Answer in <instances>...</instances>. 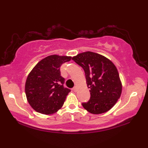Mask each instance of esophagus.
<instances>
[{
  "label": "esophagus",
  "mask_w": 148,
  "mask_h": 148,
  "mask_svg": "<svg viewBox=\"0 0 148 148\" xmlns=\"http://www.w3.org/2000/svg\"><path fill=\"white\" fill-rule=\"evenodd\" d=\"M76 89H77L76 87H73V89H72V90H73L74 91H76Z\"/></svg>",
  "instance_id": "esophagus-1"
}]
</instances>
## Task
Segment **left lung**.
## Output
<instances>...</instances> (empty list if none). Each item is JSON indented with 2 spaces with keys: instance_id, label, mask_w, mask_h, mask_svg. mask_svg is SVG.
<instances>
[{
  "instance_id": "1",
  "label": "left lung",
  "mask_w": 148,
  "mask_h": 148,
  "mask_svg": "<svg viewBox=\"0 0 148 148\" xmlns=\"http://www.w3.org/2000/svg\"><path fill=\"white\" fill-rule=\"evenodd\" d=\"M72 60L82 66L90 89L89 101L82 106L90 113L101 114L113 107L121 96L122 84L115 64L102 55L91 51L77 54Z\"/></svg>"
}]
</instances>
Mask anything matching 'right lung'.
<instances>
[{
	"label": "right lung",
	"mask_w": 148,
	"mask_h": 148,
	"mask_svg": "<svg viewBox=\"0 0 148 148\" xmlns=\"http://www.w3.org/2000/svg\"><path fill=\"white\" fill-rule=\"evenodd\" d=\"M72 57L52 55L39 61L26 80L25 91L27 101L35 111L49 115L62 106L71 90L64 88V78L60 67Z\"/></svg>",
	"instance_id": "right-lung-1"
}]
</instances>
